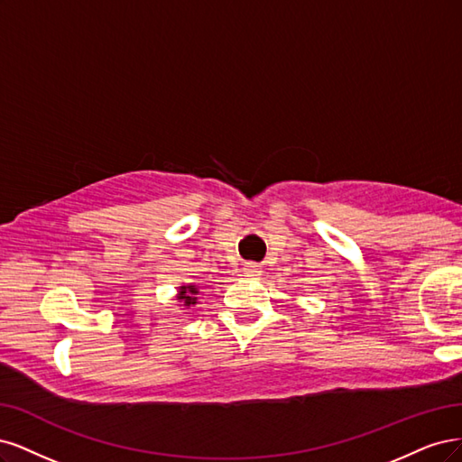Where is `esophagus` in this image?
Here are the masks:
<instances>
[{"instance_id":"34e87169","label":"esophagus","mask_w":462,"mask_h":462,"mask_svg":"<svg viewBox=\"0 0 462 462\" xmlns=\"http://www.w3.org/2000/svg\"><path fill=\"white\" fill-rule=\"evenodd\" d=\"M244 274L245 276H249V278H257V276H261V269L257 264H253V263H249V264H245V269H244Z\"/></svg>"}]
</instances>
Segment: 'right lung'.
Listing matches in <instances>:
<instances>
[{
  "instance_id": "add662e5",
  "label": "right lung",
  "mask_w": 462,
  "mask_h": 462,
  "mask_svg": "<svg viewBox=\"0 0 462 462\" xmlns=\"http://www.w3.org/2000/svg\"><path fill=\"white\" fill-rule=\"evenodd\" d=\"M198 293H199V288L193 284V282H189V284H182L178 288L176 300L178 303H182L186 309H189L193 305H198Z\"/></svg>"
}]
</instances>
